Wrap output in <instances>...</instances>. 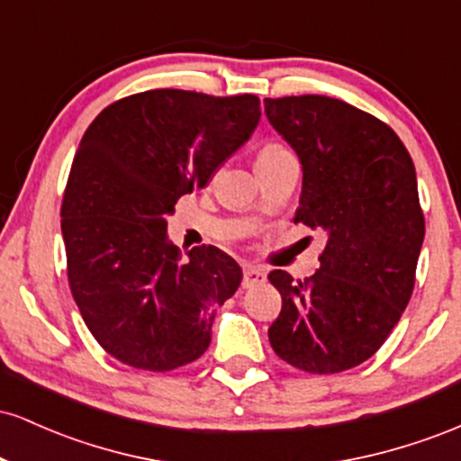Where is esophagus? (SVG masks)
Here are the masks:
<instances>
[{"mask_svg":"<svg viewBox=\"0 0 461 461\" xmlns=\"http://www.w3.org/2000/svg\"><path fill=\"white\" fill-rule=\"evenodd\" d=\"M264 279H267L264 268L245 267V271H242V288H253V285H260V284H264Z\"/></svg>","mask_w":461,"mask_h":461,"instance_id":"esophagus-1","label":"esophagus"}]
</instances>
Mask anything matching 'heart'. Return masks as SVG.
I'll return each mask as SVG.
<instances>
[{
	"label": "heart",
	"mask_w": 461,
	"mask_h": 461,
	"mask_svg": "<svg viewBox=\"0 0 461 461\" xmlns=\"http://www.w3.org/2000/svg\"><path fill=\"white\" fill-rule=\"evenodd\" d=\"M285 153H290L288 147L284 145V142L279 140H267L264 145L260 147V151H258V164L262 162H268V160H275V158H282Z\"/></svg>",
	"instance_id": "obj_1"
}]
</instances>
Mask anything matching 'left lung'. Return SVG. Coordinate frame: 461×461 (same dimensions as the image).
Segmentation results:
<instances>
[{
    "label": "left lung",
    "instance_id": "obj_1",
    "mask_svg": "<svg viewBox=\"0 0 461 461\" xmlns=\"http://www.w3.org/2000/svg\"><path fill=\"white\" fill-rule=\"evenodd\" d=\"M264 110L303 167L294 223L327 236L312 277L268 273L282 294L268 340L290 366L342 373L377 353L414 290L425 238L414 162L390 125L340 99H264Z\"/></svg>",
    "mask_w": 461,
    "mask_h": 461
}]
</instances>
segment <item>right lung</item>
<instances>
[{
	"mask_svg": "<svg viewBox=\"0 0 461 461\" xmlns=\"http://www.w3.org/2000/svg\"><path fill=\"white\" fill-rule=\"evenodd\" d=\"M258 95L156 88L110 104L84 131L60 205L67 277L88 331L131 368L168 373L210 347L242 271L214 245L179 262L167 214L203 188L260 121Z\"/></svg>",
	"mask_w": 461,
	"mask_h": 461,
	"instance_id": "add662e5",
	"label": "right lung"
}]
</instances>
